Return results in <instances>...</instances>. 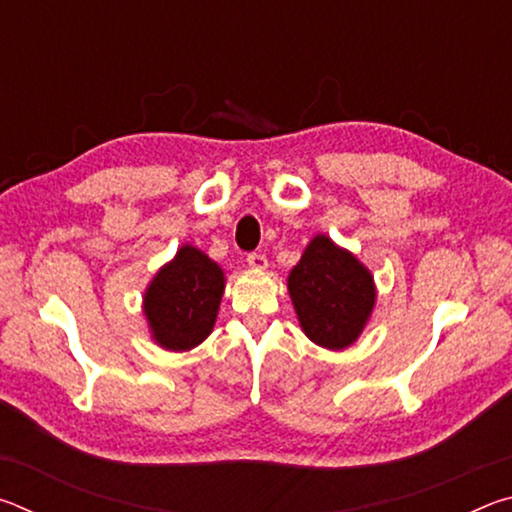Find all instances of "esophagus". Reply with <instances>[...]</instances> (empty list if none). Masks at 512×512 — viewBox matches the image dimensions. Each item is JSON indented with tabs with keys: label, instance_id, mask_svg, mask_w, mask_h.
<instances>
[{
	"label": "esophagus",
	"instance_id": "34e87169",
	"mask_svg": "<svg viewBox=\"0 0 512 512\" xmlns=\"http://www.w3.org/2000/svg\"><path fill=\"white\" fill-rule=\"evenodd\" d=\"M246 262L250 268H253V271H266V266H268L266 257L262 253H250Z\"/></svg>",
	"mask_w": 512,
	"mask_h": 512
}]
</instances>
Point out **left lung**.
Instances as JSON below:
<instances>
[{
    "mask_svg": "<svg viewBox=\"0 0 512 512\" xmlns=\"http://www.w3.org/2000/svg\"><path fill=\"white\" fill-rule=\"evenodd\" d=\"M287 289L309 341L325 350H345L359 339L377 302L375 277L357 255L327 235L309 241L291 268Z\"/></svg>",
    "mask_w": 512,
    "mask_h": 512,
    "instance_id": "8db88e82",
    "label": "left lung"
}]
</instances>
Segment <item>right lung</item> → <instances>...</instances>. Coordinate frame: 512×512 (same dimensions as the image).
I'll use <instances>...</instances> for the list:
<instances>
[{"label":"right lung","instance_id":"add662e5","mask_svg":"<svg viewBox=\"0 0 512 512\" xmlns=\"http://www.w3.org/2000/svg\"><path fill=\"white\" fill-rule=\"evenodd\" d=\"M225 291L223 268L192 244L160 266L144 291L151 339L162 350L187 352L212 334Z\"/></svg>","mask_w":512,"mask_h":512}]
</instances>
